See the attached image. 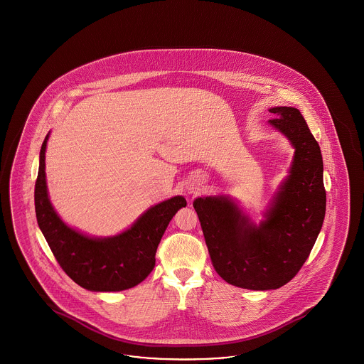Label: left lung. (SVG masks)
<instances>
[{
    "label": "left lung",
    "instance_id": "8db88e82",
    "mask_svg": "<svg viewBox=\"0 0 364 364\" xmlns=\"http://www.w3.org/2000/svg\"><path fill=\"white\" fill-rule=\"evenodd\" d=\"M269 122L294 144V165L259 226L226 198H198L199 217L215 272L226 282L252 291L277 289L299 273L323 224L326 191L318 141L301 113L270 109Z\"/></svg>",
    "mask_w": 364,
    "mask_h": 364
}]
</instances>
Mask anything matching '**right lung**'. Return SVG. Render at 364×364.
Listing matches in <instances>:
<instances>
[{
	"mask_svg": "<svg viewBox=\"0 0 364 364\" xmlns=\"http://www.w3.org/2000/svg\"><path fill=\"white\" fill-rule=\"evenodd\" d=\"M46 136L39 154L35 183L36 221L54 258L77 285L94 292H117L132 288L156 266V252L162 235L177 210L187 206L183 196H174L149 208L122 235L91 239L65 225L53 210L45 176Z\"/></svg>",
	"mask_w": 364,
	"mask_h": 364,
	"instance_id": "add662e5",
	"label": "right lung"
}]
</instances>
